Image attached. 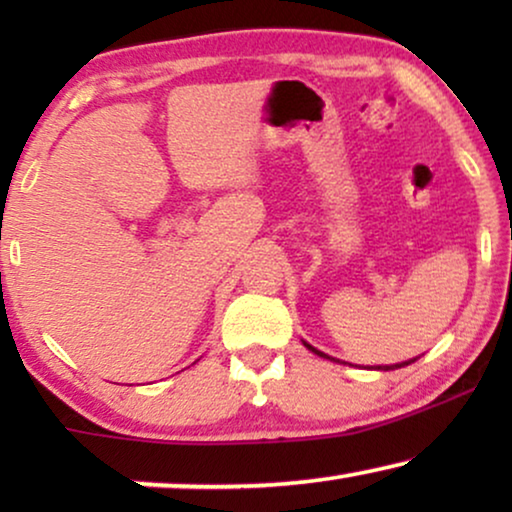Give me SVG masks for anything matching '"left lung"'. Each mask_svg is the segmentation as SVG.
<instances>
[{"label":"left lung","instance_id":"obj_1","mask_svg":"<svg viewBox=\"0 0 512 512\" xmlns=\"http://www.w3.org/2000/svg\"><path fill=\"white\" fill-rule=\"evenodd\" d=\"M305 347H307V349H312V352H314V354L324 356V359H326V354H324V352H319V349H314L312 345H307V342H305ZM412 361H417V359H412ZM412 361H403V363H396V366H380V370H394V368H403V366H410V363H412Z\"/></svg>","mask_w":512,"mask_h":512}]
</instances>
